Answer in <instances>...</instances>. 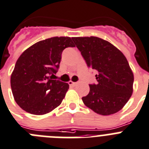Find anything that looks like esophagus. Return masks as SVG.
<instances>
[{
	"label": "esophagus",
	"instance_id": "obj_1",
	"mask_svg": "<svg viewBox=\"0 0 149 149\" xmlns=\"http://www.w3.org/2000/svg\"><path fill=\"white\" fill-rule=\"evenodd\" d=\"M68 84H69L70 86H72V87H74V86H75V85L77 84V82H73V81H70L69 82H68Z\"/></svg>",
	"mask_w": 149,
	"mask_h": 149
}]
</instances>
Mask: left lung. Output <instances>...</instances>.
Instances as JSON below:
<instances>
[{
    "label": "left lung",
    "instance_id": "obj_1",
    "mask_svg": "<svg viewBox=\"0 0 149 149\" xmlns=\"http://www.w3.org/2000/svg\"><path fill=\"white\" fill-rule=\"evenodd\" d=\"M89 68L97 72V84L82 97L86 106L102 115L118 112L130 100L134 77L126 57L114 45L97 37L72 38Z\"/></svg>",
    "mask_w": 149,
    "mask_h": 149
}]
</instances>
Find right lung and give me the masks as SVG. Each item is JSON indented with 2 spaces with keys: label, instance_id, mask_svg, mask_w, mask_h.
Returning a JSON list of instances; mask_svg holds the SVG:
<instances>
[{
  "label": "right lung",
  "instance_id": "right-lung-1",
  "mask_svg": "<svg viewBox=\"0 0 149 149\" xmlns=\"http://www.w3.org/2000/svg\"><path fill=\"white\" fill-rule=\"evenodd\" d=\"M69 37H54L40 40L19 57L11 74L13 95L21 109L41 115L58 107L69 85L53 80L59 68L62 51L74 47Z\"/></svg>",
  "mask_w": 149,
  "mask_h": 149
}]
</instances>
